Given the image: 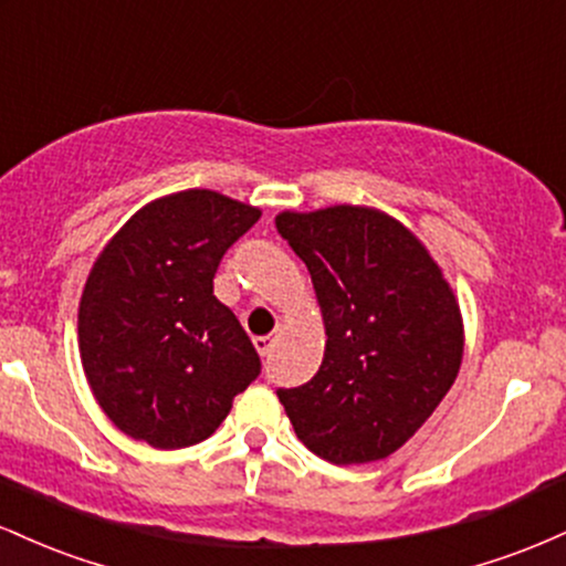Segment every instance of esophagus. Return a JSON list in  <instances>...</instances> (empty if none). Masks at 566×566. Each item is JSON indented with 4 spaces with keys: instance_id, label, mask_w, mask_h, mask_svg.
Segmentation results:
<instances>
[{
    "instance_id": "esophagus-1",
    "label": "esophagus",
    "mask_w": 566,
    "mask_h": 566,
    "mask_svg": "<svg viewBox=\"0 0 566 566\" xmlns=\"http://www.w3.org/2000/svg\"><path fill=\"white\" fill-rule=\"evenodd\" d=\"M252 343H255V350L261 356H269L271 354V348H274V343H276V337L274 335H258V337H252Z\"/></svg>"
}]
</instances>
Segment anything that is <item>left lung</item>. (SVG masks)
<instances>
[{
	"mask_svg": "<svg viewBox=\"0 0 566 566\" xmlns=\"http://www.w3.org/2000/svg\"><path fill=\"white\" fill-rule=\"evenodd\" d=\"M276 229L308 269L327 333L319 373L279 388V401L297 439L329 463L388 458L458 378V297L426 244L375 207L284 210Z\"/></svg>",
	"mask_w": 566,
	"mask_h": 566,
	"instance_id": "8db88e82",
	"label": "left lung"
}]
</instances>
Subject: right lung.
<instances>
[{"mask_svg":"<svg viewBox=\"0 0 566 566\" xmlns=\"http://www.w3.org/2000/svg\"><path fill=\"white\" fill-rule=\"evenodd\" d=\"M261 210L210 188L148 201L95 258L80 301L93 396L127 437L180 450L216 433L261 356L212 295L226 250Z\"/></svg>","mask_w":566,"mask_h":566,"instance_id":"right-lung-1","label":"right lung"}]
</instances>
